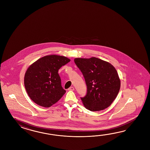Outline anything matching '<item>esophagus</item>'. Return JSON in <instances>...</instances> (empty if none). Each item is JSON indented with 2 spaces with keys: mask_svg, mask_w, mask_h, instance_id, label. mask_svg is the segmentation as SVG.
<instances>
[{
  "mask_svg": "<svg viewBox=\"0 0 150 150\" xmlns=\"http://www.w3.org/2000/svg\"><path fill=\"white\" fill-rule=\"evenodd\" d=\"M68 90L69 91H74V87H69L68 88Z\"/></svg>",
  "mask_w": 150,
  "mask_h": 150,
  "instance_id": "1",
  "label": "esophagus"
}]
</instances>
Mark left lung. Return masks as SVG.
Returning <instances> with one entry per match:
<instances>
[{"instance_id": "obj_1", "label": "left lung", "mask_w": 150, "mask_h": 150, "mask_svg": "<svg viewBox=\"0 0 150 150\" xmlns=\"http://www.w3.org/2000/svg\"><path fill=\"white\" fill-rule=\"evenodd\" d=\"M74 61L86 82L87 94L81 98L85 107L92 112L108 108L116 99L121 86L115 67L96 57L76 58Z\"/></svg>"}]
</instances>
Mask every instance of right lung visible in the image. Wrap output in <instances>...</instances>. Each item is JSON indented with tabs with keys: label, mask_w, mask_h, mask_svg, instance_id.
I'll return each mask as SVG.
<instances>
[{
	"label": "right lung",
	"mask_w": 150,
	"mask_h": 150,
	"mask_svg": "<svg viewBox=\"0 0 150 150\" xmlns=\"http://www.w3.org/2000/svg\"><path fill=\"white\" fill-rule=\"evenodd\" d=\"M70 61L64 56L48 55L40 58L28 68L24 84L28 95L35 103L48 108L63 96L66 91L61 85L58 72Z\"/></svg>",
	"instance_id": "right-lung-1"
}]
</instances>
